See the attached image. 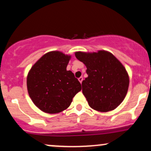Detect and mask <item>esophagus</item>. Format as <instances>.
<instances>
[{
    "mask_svg": "<svg viewBox=\"0 0 151 151\" xmlns=\"http://www.w3.org/2000/svg\"><path fill=\"white\" fill-rule=\"evenodd\" d=\"M79 79V82H80V83H81V82H82V81H83V77H79V79Z\"/></svg>",
    "mask_w": 151,
    "mask_h": 151,
    "instance_id": "34e87169",
    "label": "esophagus"
}]
</instances>
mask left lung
<instances>
[{
	"mask_svg": "<svg viewBox=\"0 0 151 151\" xmlns=\"http://www.w3.org/2000/svg\"><path fill=\"white\" fill-rule=\"evenodd\" d=\"M75 56L87 68L82 81V93L91 109L107 112L124 101L129 86L127 71L115 56L106 50L76 52Z\"/></svg>",
	"mask_w": 151,
	"mask_h": 151,
	"instance_id": "obj_1",
	"label": "left lung"
}]
</instances>
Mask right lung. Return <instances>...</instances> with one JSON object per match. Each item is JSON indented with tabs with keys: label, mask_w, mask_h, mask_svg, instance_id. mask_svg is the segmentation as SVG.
<instances>
[{
	"label": "right lung",
	"mask_w": 151,
	"mask_h": 151,
	"mask_svg": "<svg viewBox=\"0 0 151 151\" xmlns=\"http://www.w3.org/2000/svg\"><path fill=\"white\" fill-rule=\"evenodd\" d=\"M71 55L60 51L45 54L31 67L27 77L28 94L45 113L58 114L70 106L81 86L72 71L67 70Z\"/></svg>",
	"instance_id": "obj_1"
}]
</instances>
